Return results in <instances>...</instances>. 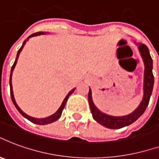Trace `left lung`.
Segmentation results:
<instances>
[{
  "label": "left lung",
  "mask_w": 159,
  "mask_h": 159,
  "mask_svg": "<svg viewBox=\"0 0 159 159\" xmlns=\"http://www.w3.org/2000/svg\"><path fill=\"white\" fill-rule=\"evenodd\" d=\"M136 44L138 46L140 55L142 56L145 68H144V79H143V97L140 104L133 112L122 116H110L102 112L95 106L92 97L91 89L89 88V102L93 118L98 123L109 129H120L132 124L144 113L148 105L150 97L152 93L153 84H154V76L152 74V59L150 56L148 48L145 44L142 43H137Z\"/></svg>",
  "instance_id": "left-lung-1"
}]
</instances>
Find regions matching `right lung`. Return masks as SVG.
Listing matches in <instances>:
<instances>
[{
	"instance_id": "obj_1",
	"label": "right lung",
	"mask_w": 159,
	"mask_h": 159,
	"mask_svg": "<svg viewBox=\"0 0 159 159\" xmlns=\"http://www.w3.org/2000/svg\"><path fill=\"white\" fill-rule=\"evenodd\" d=\"M49 34L48 32H39V33H35V34H31L30 36L27 38V39L26 40L23 41V43L22 47L20 48L19 50L17 51V57H16V60H15V62H14L13 66H11V74H10V92H11V100H12V103L13 104L15 105V107L17 108V109L18 110V112L23 116V117H25L26 119H28L29 121L33 122V123H34V124H37V125H48V124H50V123H52V122H55L57 120L61 118V114H62V111H63V109L65 108V105H66V101H67L68 98L70 96L74 91H75V89L76 88L73 89H71L69 93H68V94L66 96V98H64V100L62 102L61 105L60 106V108L58 109V110L56 111L55 114H53L52 116H48V117H45V118H34V117H32V116H29V115H27L26 113H24L22 110V109H20L18 105H17V103H16V100H15V98H14V95H13V91H12V84H11V76H12V72H13V70L15 66H16V64H17V59L19 57V55L22 50H23V46L25 45V43H27V41L29 40V39L32 37H35V36H39V35H43V34Z\"/></svg>"
}]
</instances>
